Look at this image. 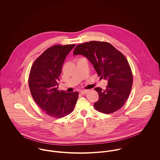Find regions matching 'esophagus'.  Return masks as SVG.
I'll return each mask as SVG.
<instances>
[{"mask_svg":"<svg viewBox=\"0 0 160 160\" xmlns=\"http://www.w3.org/2000/svg\"><path fill=\"white\" fill-rule=\"evenodd\" d=\"M88 91L87 90H84V91H81V93L82 94V95H85V94H86L87 93H88Z\"/></svg>","mask_w":160,"mask_h":160,"instance_id":"obj_1","label":"esophagus"}]
</instances>
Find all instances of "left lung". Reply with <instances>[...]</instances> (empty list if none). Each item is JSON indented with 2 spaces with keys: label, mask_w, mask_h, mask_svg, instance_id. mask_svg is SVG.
<instances>
[{
  "label": "left lung",
  "mask_w": 160,
  "mask_h": 160,
  "mask_svg": "<svg viewBox=\"0 0 160 160\" xmlns=\"http://www.w3.org/2000/svg\"><path fill=\"white\" fill-rule=\"evenodd\" d=\"M73 54L86 57L98 76L108 81L105 90L95 88L99 98L94 103V108L105 114L120 109L129 95L133 81L131 69L124 55L110 43L100 41L79 44Z\"/></svg>",
  "instance_id": "8db88e82"
}]
</instances>
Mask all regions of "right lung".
<instances>
[{"mask_svg": "<svg viewBox=\"0 0 160 160\" xmlns=\"http://www.w3.org/2000/svg\"><path fill=\"white\" fill-rule=\"evenodd\" d=\"M75 44L56 45L46 50L34 62L29 76L32 97L46 114L62 118L74 108L79 93L58 91V80L66 57Z\"/></svg>", "mask_w": 160, "mask_h": 160, "instance_id": "add662e5", "label": "right lung"}]
</instances>
